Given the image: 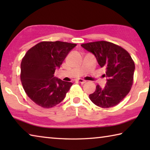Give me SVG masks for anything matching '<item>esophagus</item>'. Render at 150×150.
<instances>
[{"label": "esophagus", "mask_w": 150, "mask_h": 150, "mask_svg": "<svg viewBox=\"0 0 150 150\" xmlns=\"http://www.w3.org/2000/svg\"><path fill=\"white\" fill-rule=\"evenodd\" d=\"M76 81H77V82L81 83V84H84V83H85L86 82H87V81H86L85 80L82 79H79L76 80Z\"/></svg>", "instance_id": "34e87169"}]
</instances>
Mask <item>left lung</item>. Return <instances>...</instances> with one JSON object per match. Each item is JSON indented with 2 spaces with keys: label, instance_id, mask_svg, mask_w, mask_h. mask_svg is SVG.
<instances>
[{
  "label": "left lung",
  "instance_id": "left-lung-1",
  "mask_svg": "<svg viewBox=\"0 0 150 150\" xmlns=\"http://www.w3.org/2000/svg\"><path fill=\"white\" fill-rule=\"evenodd\" d=\"M95 55L101 67L106 69L108 77L104 88L97 85L89 98L96 106L110 108L122 100L133 84L135 64L130 55L119 45L106 41L89 42L81 45Z\"/></svg>",
  "mask_w": 150,
  "mask_h": 150
}]
</instances>
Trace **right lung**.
Listing matches in <instances>:
<instances>
[{
  "label": "right lung",
  "instance_id": "add662e5",
  "mask_svg": "<svg viewBox=\"0 0 150 150\" xmlns=\"http://www.w3.org/2000/svg\"><path fill=\"white\" fill-rule=\"evenodd\" d=\"M77 44L64 42H42L30 48L22 58L20 80L25 93L37 105L45 108L64 99L73 83L54 77L68 53Z\"/></svg>",
  "mask_w": 150,
  "mask_h": 150
}]
</instances>
